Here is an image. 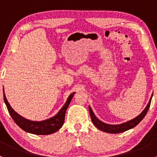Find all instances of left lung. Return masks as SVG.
<instances>
[{"label": "left lung", "instance_id": "left-lung-1", "mask_svg": "<svg viewBox=\"0 0 157 157\" xmlns=\"http://www.w3.org/2000/svg\"><path fill=\"white\" fill-rule=\"evenodd\" d=\"M151 99H152V96L151 98H150V102H149V103L147 104V107L145 108L143 112L138 115V116H137L135 118L131 120V121H128V122L123 123V124H116V125L105 124V123H103L101 121H99V120L95 116V115L93 112V110H92L91 108H90V106H89V111H90L91 120L96 128H99V129L101 130V131H104V132L110 133V134H118V133L124 132V131H128V130L131 129V128L135 127L136 125H137V124L142 121V119L144 118L145 115H146V114L147 113V111H148L149 108H150V102H151Z\"/></svg>", "mask_w": 157, "mask_h": 157}]
</instances>
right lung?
I'll return each mask as SVG.
<instances>
[{
    "instance_id": "obj_1",
    "label": "right lung",
    "mask_w": 157,
    "mask_h": 157,
    "mask_svg": "<svg viewBox=\"0 0 157 157\" xmlns=\"http://www.w3.org/2000/svg\"><path fill=\"white\" fill-rule=\"evenodd\" d=\"M74 93L70 95L66 103L64 104V106L61 108L59 112L55 116L42 121H32L25 119L23 117L16 113L13 109L11 108L4 94V99L11 118H13V120L15 121V123L19 127L22 128L23 131L31 133V134H39V135H46V134H53V133L56 132L63 125L64 118H65L66 110H67L70 102H71V99L74 96Z\"/></svg>"
}]
</instances>
